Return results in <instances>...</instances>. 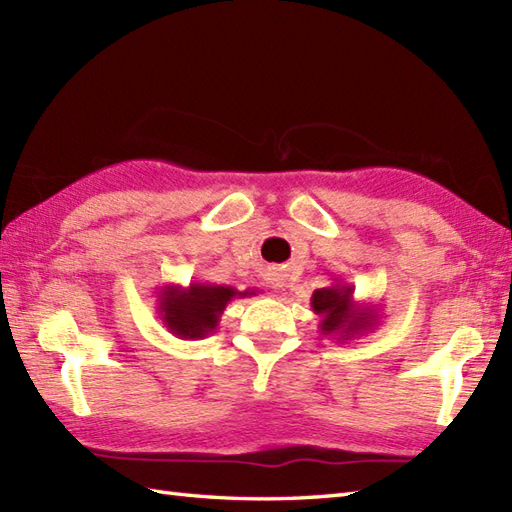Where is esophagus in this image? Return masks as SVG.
<instances>
[{
	"instance_id": "esophagus-1",
	"label": "esophagus",
	"mask_w": 512,
	"mask_h": 512,
	"mask_svg": "<svg viewBox=\"0 0 512 512\" xmlns=\"http://www.w3.org/2000/svg\"><path fill=\"white\" fill-rule=\"evenodd\" d=\"M268 284H270V288H281V277L279 275H273V277H270V281H268Z\"/></svg>"
}]
</instances>
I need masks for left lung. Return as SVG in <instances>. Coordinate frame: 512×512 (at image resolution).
<instances>
[{
	"label": "left lung",
	"mask_w": 512,
	"mask_h": 512,
	"mask_svg": "<svg viewBox=\"0 0 512 512\" xmlns=\"http://www.w3.org/2000/svg\"><path fill=\"white\" fill-rule=\"evenodd\" d=\"M310 306L319 317L321 334L336 341H350L354 336L372 332L380 319L376 306L358 303L354 299V286L347 284L314 290Z\"/></svg>",
	"instance_id": "left-lung-1"
}]
</instances>
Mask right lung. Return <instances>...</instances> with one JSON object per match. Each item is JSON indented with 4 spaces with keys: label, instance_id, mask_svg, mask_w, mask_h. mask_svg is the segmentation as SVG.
<instances>
[{
    "label": "right lung",
    "instance_id": "add662e5",
    "mask_svg": "<svg viewBox=\"0 0 512 512\" xmlns=\"http://www.w3.org/2000/svg\"><path fill=\"white\" fill-rule=\"evenodd\" d=\"M257 295V290H235L220 284H167L158 292V317L178 339L198 341L217 330L220 317L233 299Z\"/></svg>",
    "mask_w": 512,
    "mask_h": 512
}]
</instances>
